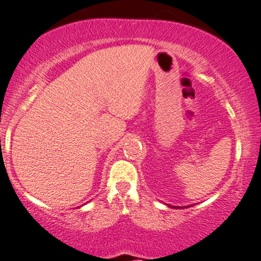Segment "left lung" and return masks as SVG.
<instances>
[{
	"label": "left lung",
	"mask_w": 261,
	"mask_h": 261,
	"mask_svg": "<svg viewBox=\"0 0 261 261\" xmlns=\"http://www.w3.org/2000/svg\"><path fill=\"white\" fill-rule=\"evenodd\" d=\"M170 206H171V208H177V209L180 208V206H173V205H170Z\"/></svg>",
	"instance_id": "8db88e82"
}]
</instances>
